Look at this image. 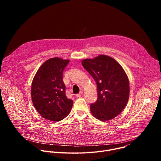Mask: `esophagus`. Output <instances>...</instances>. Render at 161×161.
<instances>
[{
    "mask_svg": "<svg viewBox=\"0 0 161 161\" xmlns=\"http://www.w3.org/2000/svg\"><path fill=\"white\" fill-rule=\"evenodd\" d=\"M83 91H81L79 94H78L76 95V96L77 97H80L83 95Z\"/></svg>",
    "mask_w": 161,
    "mask_h": 161,
    "instance_id": "1",
    "label": "esophagus"
}]
</instances>
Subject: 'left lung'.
Here are the masks:
<instances>
[{"label": "left lung", "mask_w": 161, "mask_h": 161, "mask_svg": "<svg viewBox=\"0 0 161 161\" xmlns=\"http://www.w3.org/2000/svg\"><path fill=\"white\" fill-rule=\"evenodd\" d=\"M97 86V99L90 104L93 115L101 121L117 117L127 104L129 82L122 66L114 58L101 55L81 62Z\"/></svg>", "instance_id": "1"}]
</instances>
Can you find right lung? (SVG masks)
<instances>
[{
    "mask_svg": "<svg viewBox=\"0 0 161 161\" xmlns=\"http://www.w3.org/2000/svg\"><path fill=\"white\" fill-rule=\"evenodd\" d=\"M69 62V60L52 58L39 67L33 79L32 103L41 115L48 120L60 121L69 114L73 106V100L65 95L62 77Z\"/></svg>",
    "mask_w": 161,
    "mask_h": 161,
    "instance_id": "right-lung-1",
    "label": "right lung"
}]
</instances>
